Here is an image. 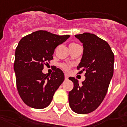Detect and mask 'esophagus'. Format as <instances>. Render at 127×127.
Here are the masks:
<instances>
[{
    "label": "esophagus",
    "mask_w": 127,
    "mask_h": 127,
    "mask_svg": "<svg viewBox=\"0 0 127 127\" xmlns=\"http://www.w3.org/2000/svg\"><path fill=\"white\" fill-rule=\"evenodd\" d=\"M64 77H65V79H68V75L67 74H65V75H64Z\"/></svg>",
    "instance_id": "esophagus-1"
}]
</instances>
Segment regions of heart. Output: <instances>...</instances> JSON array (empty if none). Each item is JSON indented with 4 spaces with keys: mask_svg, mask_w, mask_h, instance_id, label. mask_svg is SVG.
Instances as JSON below:
<instances>
[{
    "mask_svg": "<svg viewBox=\"0 0 127 127\" xmlns=\"http://www.w3.org/2000/svg\"><path fill=\"white\" fill-rule=\"evenodd\" d=\"M63 68L64 70H68L69 68H70V66H68V65H67V64H64V65H63Z\"/></svg>",
    "mask_w": 127,
    "mask_h": 127,
    "instance_id": "heart-1",
    "label": "heart"
}]
</instances>
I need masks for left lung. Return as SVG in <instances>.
I'll return each instance as SVG.
<instances>
[{"label":"left lung","instance_id":"1","mask_svg":"<svg viewBox=\"0 0 127 127\" xmlns=\"http://www.w3.org/2000/svg\"><path fill=\"white\" fill-rule=\"evenodd\" d=\"M83 44V53L77 69L85 71V79L79 84L77 79L68 78L74 84L68 93L69 106L77 114H85L98 108L106 95L114 73V56L106 41L90 33L75 35Z\"/></svg>","mask_w":127,"mask_h":127}]
</instances>
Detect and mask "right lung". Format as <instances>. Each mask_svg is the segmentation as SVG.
<instances>
[{
	"label": "right lung",
	"instance_id": "obj_1",
	"mask_svg": "<svg viewBox=\"0 0 127 127\" xmlns=\"http://www.w3.org/2000/svg\"><path fill=\"white\" fill-rule=\"evenodd\" d=\"M69 37L39 30L19 42L14 70L19 94L28 106L42 109L51 103L54 93L64 80V75L60 68H56L50 75L44 74V64L53 59L56 46Z\"/></svg>",
	"mask_w": 127,
	"mask_h": 127
}]
</instances>
